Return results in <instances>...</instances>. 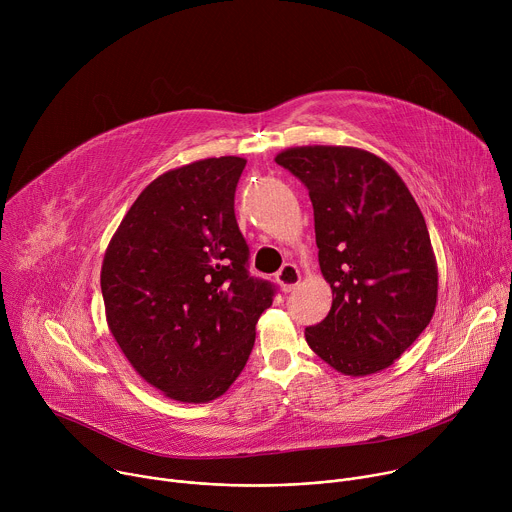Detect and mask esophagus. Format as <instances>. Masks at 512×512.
Wrapping results in <instances>:
<instances>
[{"instance_id":"34e87169","label":"esophagus","mask_w":512,"mask_h":512,"mask_svg":"<svg viewBox=\"0 0 512 512\" xmlns=\"http://www.w3.org/2000/svg\"><path fill=\"white\" fill-rule=\"evenodd\" d=\"M275 279H277V283L281 285V289L285 291V294H289V291H294V289L298 287L302 275H300V269H298L294 263H285V265L277 271Z\"/></svg>"}]
</instances>
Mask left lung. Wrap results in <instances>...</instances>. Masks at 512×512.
<instances>
[{
    "label": "left lung",
    "mask_w": 512,
    "mask_h": 512,
    "mask_svg": "<svg viewBox=\"0 0 512 512\" xmlns=\"http://www.w3.org/2000/svg\"><path fill=\"white\" fill-rule=\"evenodd\" d=\"M314 206L328 316L306 328L310 348L338 373L362 377L393 364L427 328L437 269L425 218L399 174L375 154L336 145L281 152Z\"/></svg>",
    "instance_id": "left-lung-1"
}]
</instances>
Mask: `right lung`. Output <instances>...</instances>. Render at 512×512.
I'll use <instances>...</instances> for the list:
<instances>
[{"label":"right lung","mask_w":512,"mask_h":512,"mask_svg":"<svg viewBox=\"0 0 512 512\" xmlns=\"http://www.w3.org/2000/svg\"><path fill=\"white\" fill-rule=\"evenodd\" d=\"M235 156L170 170L145 188L111 239L101 291L133 369L184 403L221 397L241 375L277 287L249 273L235 216Z\"/></svg>","instance_id":"1"}]
</instances>
